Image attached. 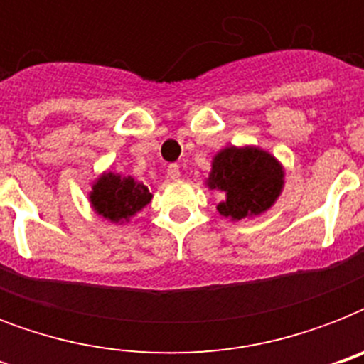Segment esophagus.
<instances>
[{"instance_id":"34e87169","label":"esophagus","mask_w":364,"mask_h":364,"mask_svg":"<svg viewBox=\"0 0 364 364\" xmlns=\"http://www.w3.org/2000/svg\"><path fill=\"white\" fill-rule=\"evenodd\" d=\"M168 177H170V179H173V181H176V179H179V177H181V170H179V166L177 164L168 166Z\"/></svg>"}]
</instances>
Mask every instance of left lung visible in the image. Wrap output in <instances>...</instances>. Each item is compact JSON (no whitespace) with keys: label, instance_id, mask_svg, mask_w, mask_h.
<instances>
[{"label":"left lung","instance_id":"8db88e82","mask_svg":"<svg viewBox=\"0 0 364 364\" xmlns=\"http://www.w3.org/2000/svg\"><path fill=\"white\" fill-rule=\"evenodd\" d=\"M285 185L282 162L268 151L253 145L221 149L211 160L205 187L219 191L225 200L217 211L230 221L262 215L276 204Z\"/></svg>","mask_w":364,"mask_h":364}]
</instances>
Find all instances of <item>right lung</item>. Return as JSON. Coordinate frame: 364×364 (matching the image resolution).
Listing matches in <instances>:
<instances>
[{
	"mask_svg": "<svg viewBox=\"0 0 364 364\" xmlns=\"http://www.w3.org/2000/svg\"><path fill=\"white\" fill-rule=\"evenodd\" d=\"M151 200L153 194L149 193L143 183L113 171H104L92 183V188L88 193V202L92 210L115 225L130 221V217L141 211Z\"/></svg>",
	"mask_w": 364,
	"mask_h": 364,
	"instance_id": "right-lung-1",
	"label": "right lung"
}]
</instances>
